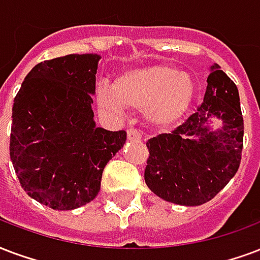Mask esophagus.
<instances>
[{
    "label": "esophagus",
    "instance_id": "1",
    "mask_svg": "<svg viewBox=\"0 0 260 260\" xmlns=\"http://www.w3.org/2000/svg\"><path fill=\"white\" fill-rule=\"evenodd\" d=\"M127 138L130 141H138V140H141V133L138 132L137 128H128L127 130Z\"/></svg>",
    "mask_w": 260,
    "mask_h": 260
}]
</instances>
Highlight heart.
Returning a JSON list of instances; mask_svg holds the SVG:
<instances>
[{"instance_id": "b5f03b06", "label": "heart", "mask_w": 260, "mask_h": 260, "mask_svg": "<svg viewBox=\"0 0 260 260\" xmlns=\"http://www.w3.org/2000/svg\"><path fill=\"white\" fill-rule=\"evenodd\" d=\"M194 85L188 74L167 66H151L123 72L115 89L100 86L97 104L105 114L120 116L124 107L146 109L148 119L159 127L178 122L192 103Z\"/></svg>"}]
</instances>
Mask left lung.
<instances>
[{
  "mask_svg": "<svg viewBox=\"0 0 260 260\" xmlns=\"http://www.w3.org/2000/svg\"><path fill=\"white\" fill-rule=\"evenodd\" d=\"M202 105L170 134L148 140L145 183L156 196L179 206H200L225 188L240 167L244 120L237 86L211 66ZM210 117L224 122L214 132Z\"/></svg>",
  "mask_w": 260,
  "mask_h": 260,
  "instance_id": "obj_1",
  "label": "left lung"
}]
</instances>
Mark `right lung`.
<instances>
[{
    "mask_svg": "<svg viewBox=\"0 0 260 260\" xmlns=\"http://www.w3.org/2000/svg\"><path fill=\"white\" fill-rule=\"evenodd\" d=\"M99 54H67L37 64L12 107L9 155L21 188L34 200L67 211L85 206L126 132L97 127L91 109Z\"/></svg>",
    "mask_w": 260,
    "mask_h": 260,
    "instance_id": "right-lung-1",
    "label": "right lung"
}]
</instances>
